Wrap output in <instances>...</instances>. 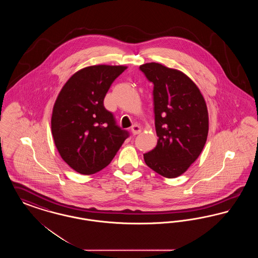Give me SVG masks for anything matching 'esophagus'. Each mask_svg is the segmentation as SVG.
<instances>
[{
    "mask_svg": "<svg viewBox=\"0 0 258 258\" xmlns=\"http://www.w3.org/2000/svg\"><path fill=\"white\" fill-rule=\"evenodd\" d=\"M131 131H132V133H133V135H139V134L141 133V127H140L138 124H134V125L132 126Z\"/></svg>",
    "mask_w": 258,
    "mask_h": 258,
    "instance_id": "34e87169",
    "label": "esophagus"
}]
</instances>
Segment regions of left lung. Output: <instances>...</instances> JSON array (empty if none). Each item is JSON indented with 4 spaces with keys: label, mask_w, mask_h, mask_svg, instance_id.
<instances>
[{
    "label": "left lung",
    "mask_w": 258,
    "mask_h": 258,
    "mask_svg": "<svg viewBox=\"0 0 258 258\" xmlns=\"http://www.w3.org/2000/svg\"><path fill=\"white\" fill-rule=\"evenodd\" d=\"M140 70L154 84L157 146L144 154L148 166L165 178L188 169L205 146L209 132L207 105L196 83L181 71L159 62Z\"/></svg>",
    "instance_id": "obj_1"
}]
</instances>
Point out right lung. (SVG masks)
<instances>
[{
  "mask_svg": "<svg viewBox=\"0 0 258 258\" xmlns=\"http://www.w3.org/2000/svg\"><path fill=\"white\" fill-rule=\"evenodd\" d=\"M126 68H84L66 82L54 103L51 131L55 146L61 159L80 174L106 167L128 136L103 105L111 84Z\"/></svg>",
  "mask_w": 258,
  "mask_h": 258,
  "instance_id": "obj_1",
  "label": "right lung"
}]
</instances>
